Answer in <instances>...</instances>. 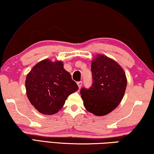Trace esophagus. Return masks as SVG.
I'll use <instances>...</instances> for the list:
<instances>
[{
    "mask_svg": "<svg viewBox=\"0 0 154 154\" xmlns=\"http://www.w3.org/2000/svg\"><path fill=\"white\" fill-rule=\"evenodd\" d=\"M77 83V85H78V87H79V88H81V87L82 86V81H80V82H78Z\"/></svg>",
    "mask_w": 154,
    "mask_h": 154,
    "instance_id": "obj_1",
    "label": "esophagus"
}]
</instances>
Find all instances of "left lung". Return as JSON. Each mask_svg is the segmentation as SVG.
Segmentation results:
<instances>
[{"instance_id":"1","label":"left lung","mask_w":154,"mask_h":154,"mask_svg":"<svg viewBox=\"0 0 154 154\" xmlns=\"http://www.w3.org/2000/svg\"><path fill=\"white\" fill-rule=\"evenodd\" d=\"M92 84L80 91L85 108L95 116L111 112L121 103L127 85L123 69L118 62L104 55L96 56L91 64Z\"/></svg>"}]
</instances>
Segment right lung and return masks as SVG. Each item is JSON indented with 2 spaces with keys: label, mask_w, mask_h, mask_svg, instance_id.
I'll use <instances>...</instances> for the list:
<instances>
[{
  "label": "right lung",
  "mask_w": 154,
  "mask_h": 154,
  "mask_svg": "<svg viewBox=\"0 0 154 154\" xmlns=\"http://www.w3.org/2000/svg\"><path fill=\"white\" fill-rule=\"evenodd\" d=\"M28 98L40 113L53 115L64 106L70 94L79 89L62 61L45 59L34 66L25 82Z\"/></svg>",
  "instance_id": "add662e5"
}]
</instances>
